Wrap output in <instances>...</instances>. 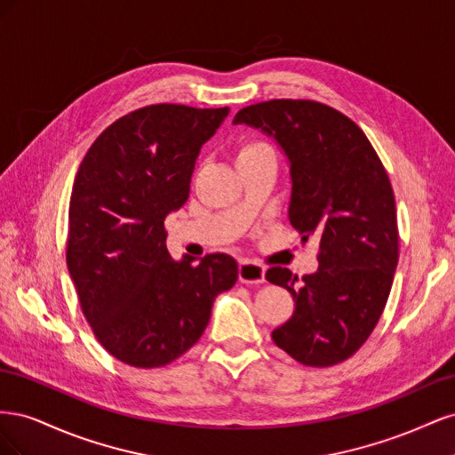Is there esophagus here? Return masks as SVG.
Listing matches in <instances>:
<instances>
[{"label": "esophagus", "instance_id": "34e87169", "mask_svg": "<svg viewBox=\"0 0 455 455\" xmlns=\"http://www.w3.org/2000/svg\"><path fill=\"white\" fill-rule=\"evenodd\" d=\"M239 281L246 284H259L266 281V269L258 261L243 259L239 264Z\"/></svg>", "mask_w": 455, "mask_h": 455}]
</instances>
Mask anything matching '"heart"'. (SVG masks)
Masks as SVG:
<instances>
[{
    "mask_svg": "<svg viewBox=\"0 0 455 455\" xmlns=\"http://www.w3.org/2000/svg\"><path fill=\"white\" fill-rule=\"evenodd\" d=\"M264 151H273V149L266 142L256 140V139H246V140L239 142V146H237V163L243 161V159H249V157L264 154Z\"/></svg>",
    "mask_w": 455,
    "mask_h": 455,
    "instance_id": "1",
    "label": "heart"
}]
</instances>
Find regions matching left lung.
I'll return each instance as SVG.
<instances>
[{
    "label": "left lung",
    "mask_w": 455,
    "mask_h": 455,
    "mask_svg": "<svg viewBox=\"0 0 455 455\" xmlns=\"http://www.w3.org/2000/svg\"><path fill=\"white\" fill-rule=\"evenodd\" d=\"M273 136L291 163L288 220L319 237V269L298 281L286 267L266 279L294 298V313L273 341L294 361L324 368L349 359L376 328L398 264L395 196L376 149L355 121L315 100L277 99L239 109Z\"/></svg>",
    "instance_id": "1"
}]
</instances>
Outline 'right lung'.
<instances>
[{
  "label": "right lung",
  "instance_id": "1",
  "mask_svg": "<svg viewBox=\"0 0 455 455\" xmlns=\"http://www.w3.org/2000/svg\"><path fill=\"white\" fill-rule=\"evenodd\" d=\"M229 108L154 104L119 117L79 164L66 264L100 346L134 368L167 366L203 336L237 261L167 251L164 216L188 201L201 146Z\"/></svg>",
  "mask_w": 455,
  "mask_h": 455
}]
</instances>
